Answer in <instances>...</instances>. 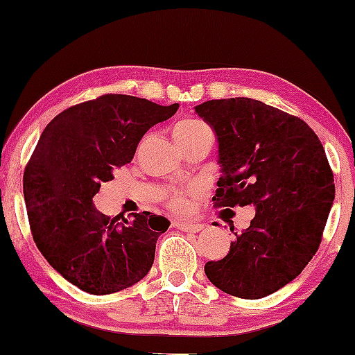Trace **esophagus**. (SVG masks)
Wrapping results in <instances>:
<instances>
[{
    "instance_id": "1",
    "label": "esophagus",
    "mask_w": 355,
    "mask_h": 355,
    "mask_svg": "<svg viewBox=\"0 0 355 355\" xmlns=\"http://www.w3.org/2000/svg\"><path fill=\"white\" fill-rule=\"evenodd\" d=\"M178 227L184 232H200L203 230V225L200 223H193V221H181L178 223Z\"/></svg>"
}]
</instances>
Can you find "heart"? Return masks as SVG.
Returning a JSON list of instances; mask_svg holds the SVG:
<instances>
[{"label":"heart","instance_id":"1","mask_svg":"<svg viewBox=\"0 0 355 355\" xmlns=\"http://www.w3.org/2000/svg\"><path fill=\"white\" fill-rule=\"evenodd\" d=\"M202 128H205V124H203L202 121L186 119L176 124V128H174V135H187V134L196 132V130ZM169 203H171L174 210H184V208L187 207V198L181 192H173L171 196H169Z\"/></svg>","mask_w":355,"mask_h":355}]
</instances>
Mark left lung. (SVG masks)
<instances>
[{"instance_id":"8db88e82","label":"left lung","mask_w":355,"mask_h":355,"mask_svg":"<svg viewBox=\"0 0 355 355\" xmlns=\"http://www.w3.org/2000/svg\"><path fill=\"white\" fill-rule=\"evenodd\" d=\"M196 113L218 142L216 207H255L230 254L205 265L223 293L260 299L295 279L318 250L334 200L323 145L300 118L252 98L210 100ZM234 226H231V231Z\"/></svg>"}]
</instances>
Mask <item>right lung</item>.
<instances>
[{"mask_svg":"<svg viewBox=\"0 0 355 355\" xmlns=\"http://www.w3.org/2000/svg\"><path fill=\"white\" fill-rule=\"evenodd\" d=\"M178 108L101 95L62 111L38 139L24 171L33 241L48 263L85 293H118L152 268L158 237L171 223L150 211L130 220L106 216L94 197L113 181L114 168L132 162L145 132Z\"/></svg>","mask_w":355,"mask_h":355,"instance_id":"obj_1","label":"right lung"}]
</instances>
